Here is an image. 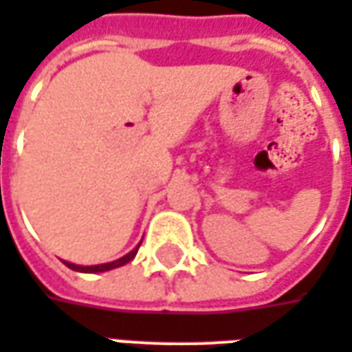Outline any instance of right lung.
Masks as SVG:
<instances>
[{"label":"right lung","mask_w":352,"mask_h":352,"mask_svg":"<svg viewBox=\"0 0 352 352\" xmlns=\"http://www.w3.org/2000/svg\"><path fill=\"white\" fill-rule=\"evenodd\" d=\"M138 248H140V243H138L137 248L133 251H129L125 257L118 258V261H112V263H104V264H95V266H80V264H73V263H65V266H69L71 270L74 272H84V274H97V272H109L112 270V268H120V266H123V264H127L129 261H133L135 258V255H137Z\"/></svg>","instance_id":"add662e5"}]
</instances>
